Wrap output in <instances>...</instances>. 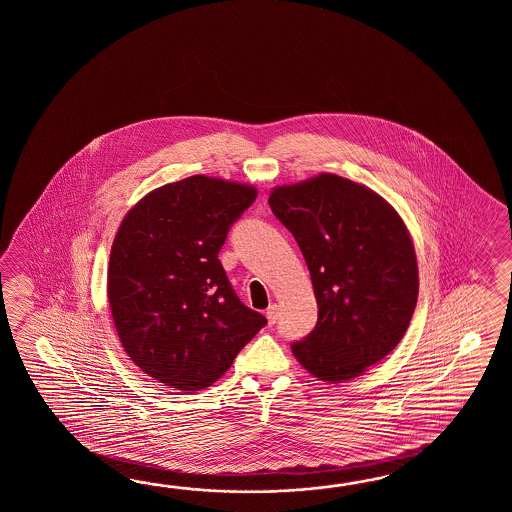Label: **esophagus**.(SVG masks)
Instances as JSON below:
<instances>
[{"mask_svg":"<svg viewBox=\"0 0 512 512\" xmlns=\"http://www.w3.org/2000/svg\"><path fill=\"white\" fill-rule=\"evenodd\" d=\"M267 320H269V326H274L276 324V320H278V316H280V307L276 304H272L269 309H267Z\"/></svg>","mask_w":512,"mask_h":512,"instance_id":"esophagus-1","label":"esophagus"}]
</instances>
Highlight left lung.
Here are the masks:
<instances>
[{"instance_id": "left-lung-1", "label": "left lung", "mask_w": 512, "mask_h": 512, "mask_svg": "<svg viewBox=\"0 0 512 512\" xmlns=\"http://www.w3.org/2000/svg\"><path fill=\"white\" fill-rule=\"evenodd\" d=\"M304 254L316 326L291 344L320 381H348L392 351L414 315L419 272L403 219L366 186L333 174L278 186L269 197Z\"/></svg>"}]
</instances>
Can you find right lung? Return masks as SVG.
Instances as JSON below:
<instances>
[{
  "instance_id": "obj_1",
  "label": "right lung",
  "mask_w": 512,
  "mask_h": 512,
  "mask_svg": "<svg viewBox=\"0 0 512 512\" xmlns=\"http://www.w3.org/2000/svg\"><path fill=\"white\" fill-rule=\"evenodd\" d=\"M254 186L192 175L142 197L111 247L108 298L122 348L144 373L199 392L267 324L241 304L218 260Z\"/></svg>"
}]
</instances>
